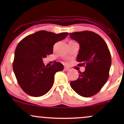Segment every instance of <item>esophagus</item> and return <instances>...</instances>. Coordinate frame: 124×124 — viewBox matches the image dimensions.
Returning a JSON list of instances; mask_svg holds the SVG:
<instances>
[{
    "instance_id": "esophagus-1",
    "label": "esophagus",
    "mask_w": 124,
    "mask_h": 124,
    "mask_svg": "<svg viewBox=\"0 0 124 124\" xmlns=\"http://www.w3.org/2000/svg\"><path fill=\"white\" fill-rule=\"evenodd\" d=\"M64 70H65V71H69V70H70V68L68 67H64Z\"/></svg>"
}]
</instances>
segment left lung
<instances>
[{"label":"left lung","instance_id":"1","mask_svg":"<svg viewBox=\"0 0 124 124\" xmlns=\"http://www.w3.org/2000/svg\"><path fill=\"white\" fill-rule=\"evenodd\" d=\"M72 39L79 45L78 66L85 65L77 80L70 82L74 91L84 97H90L101 90L109 77L111 56L107 45L95 33L83 31L69 33Z\"/></svg>","mask_w":124,"mask_h":124}]
</instances>
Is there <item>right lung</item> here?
Instances as JSON below:
<instances>
[{
  "instance_id": "1",
  "label": "right lung",
  "mask_w": 124,
  "mask_h": 124,
  "mask_svg": "<svg viewBox=\"0 0 124 124\" xmlns=\"http://www.w3.org/2000/svg\"><path fill=\"white\" fill-rule=\"evenodd\" d=\"M68 33L55 34L40 30L29 35L17 46L13 69L20 87L27 94L38 97L48 93L54 84L56 73L64 69L59 62L45 66L43 59L53 54V47Z\"/></svg>"
}]
</instances>
